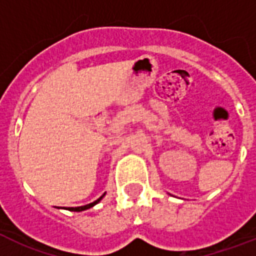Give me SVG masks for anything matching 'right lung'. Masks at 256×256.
<instances>
[{
	"label": "right lung",
	"mask_w": 256,
	"mask_h": 256,
	"mask_svg": "<svg viewBox=\"0 0 256 256\" xmlns=\"http://www.w3.org/2000/svg\"><path fill=\"white\" fill-rule=\"evenodd\" d=\"M104 195H106V192H104V195H100V198L96 199V200H94V202H92V203H88V204H85V206H80V207H68V210H69V211H76V212H80V211L88 210V208H90V207L96 206V203H100V199L104 198Z\"/></svg>",
	"instance_id": "right-lung-1"
}]
</instances>
